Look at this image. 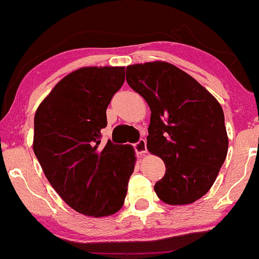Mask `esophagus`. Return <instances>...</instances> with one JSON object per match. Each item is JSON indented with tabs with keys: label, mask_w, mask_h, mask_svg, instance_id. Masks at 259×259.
Here are the masks:
<instances>
[{
	"label": "esophagus",
	"mask_w": 259,
	"mask_h": 259,
	"mask_svg": "<svg viewBox=\"0 0 259 259\" xmlns=\"http://www.w3.org/2000/svg\"><path fill=\"white\" fill-rule=\"evenodd\" d=\"M133 147H135V151L137 155H145L146 152H147V143H146V140H143V138H141V140H138L137 142L133 145Z\"/></svg>",
	"instance_id": "obj_1"
}]
</instances>
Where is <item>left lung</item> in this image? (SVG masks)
Segmentation results:
<instances>
[{"label": "left lung", "instance_id": "obj_1", "mask_svg": "<svg viewBox=\"0 0 259 259\" xmlns=\"http://www.w3.org/2000/svg\"><path fill=\"white\" fill-rule=\"evenodd\" d=\"M126 80L150 107L147 148L166 166L156 194L170 205L194 203L213 186L227 157L219 102L193 76L165 61L127 66Z\"/></svg>", "mask_w": 259, "mask_h": 259}]
</instances>
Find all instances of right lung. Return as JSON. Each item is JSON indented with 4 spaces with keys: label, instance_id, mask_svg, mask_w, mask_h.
Segmentation results:
<instances>
[{
    "label": "right lung",
    "instance_id": "obj_1",
    "mask_svg": "<svg viewBox=\"0 0 259 259\" xmlns=\"http://www.w3.org/2000/svg\"><path fill=\"white\" fill-rule=\"evenodd\" d=\"M123 83V66L80 68L61 79L35 113L32 147L44 174L84 215H112L126 198L135 150L101 145L107 107Z\"/></svg>",
    "mask_w": 259,
    "mask_h": 259
}]
</instances>
